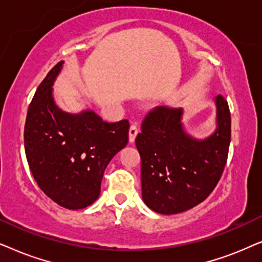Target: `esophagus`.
Instances as JSON below:
<instances>
[{"label": "esophagus", "mask_w": 262, "mask_h": 262, "mask_svg": "<svg viewBox=\"0 0 262 262\" xmlns=\"http://www.w3.org/2000/svg\"><path fill=\"white\" fill-rule=\"evenodd\" d=\"M137 135H138L137 125L132 124L130 128H129V142H130V144H133V142L135 141V138H137Z\"/></svg>", "instance_id": "obj_1"}]
</instances>
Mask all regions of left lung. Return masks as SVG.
<instances>
[{
    "label": "left lung",
    "instance_id": "8db88e82",
    "mask_svg": "<svg viewBox=\"0 0 262 262\" xmlns=\"http://www.w3.org/2000/svg\"><path fill=\"white\" fill-rule=\"evenodd\" d=\"M215 129L204 139L184 129L183 107L158 106L142 122L135 145L141 157L142 200L160 214H176L212 193L224 170L231 117L224 97L214 98Z\"/></svg>",
    "mask_w": 262,
    "mask_h": 262
}]
</instances>
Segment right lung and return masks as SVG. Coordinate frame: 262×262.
<instances>
[{
    "label": "right lung",
    "instance_id": "obj_1",
    "mask_svg": "<svg viewBox=\"0 0 262 262\" xmlns=\"http://www.w3.org/2000/svg\"><path fill=\"white\" fill-rule=\"evenodd\" d=\"M58 62L34 93L24 141L31 172L45 195L68 210L92 205L100 194L107 164L128 144L129 122L107 123L95 111L62 110L54 98Z\"/></svg>",
    "mask_w": 262,
    "mask_h": 262
}]
</instances>
